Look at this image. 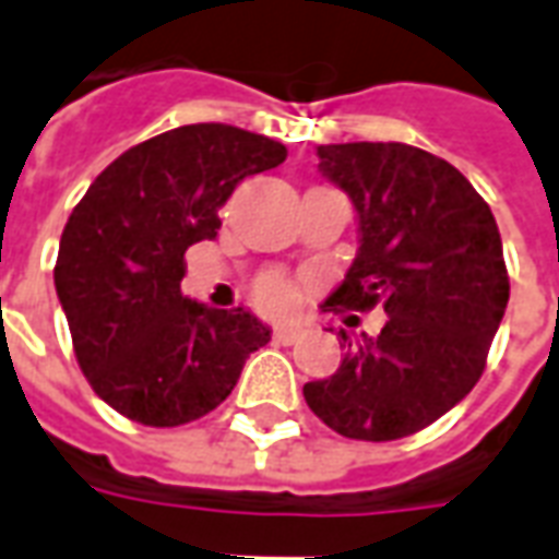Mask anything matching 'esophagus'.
<instances>
[{"mask_svg":"<svg viewBox=\"0 0 559 559\" xmlns=\"http://www.w3.org/2000/svg\"><path fill=\"white\" fill-rule=\"evenodd\" d=\"M302 335V329H299V323H278L275 326V332H272V338L278 341V344H293V341Z\"/></svg>","mask_w":559,"mask_h":559,"instance_id":"esophagus-1","label":"esophagus"}]
</instances>
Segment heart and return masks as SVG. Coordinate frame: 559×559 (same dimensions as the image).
I'll return each instance as SVG.
<instances>
[{
  "instance_id": "obj_1",
  "label": "heart",
  "mask_w": 559,
  "mask_h": 559,
  "mask_svg": "<svg viewBox=\"0 0 559 559\" xmlns=\"http://www.w3.org/2000/svg\"><path fill=\"white\" fill-rule=\"evenodd\" d=\"M257 299L266 305V308H275V311H284V308H293L296 299H299V290L296 284H290L281 275H269L260 287H257Z\"/></svg>"
}]
</instances>
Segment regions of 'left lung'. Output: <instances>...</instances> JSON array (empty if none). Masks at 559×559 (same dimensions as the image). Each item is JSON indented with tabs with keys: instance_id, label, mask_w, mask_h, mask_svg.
<instances>
[{
	"instance_id": "left-lung-1",
	"label": "left lung",
	"mask_w": 559,
	"mask_h": 559,
	"mask_svg": "<svg viewBox=\"0 0 559 559\" xmlns=\"http://www.w3.org/2000/svg\"><path fill=\"white\" fill-rule=\"evenodd\" d=\"M317 158L350 197L359 233L326 305H380L389 320L377 338L347 344L335 374L305 383V401L350 440L411 437L467 399L485 371L509 302L497 221L464 173L425 148L329 143Z\"/></svg>"
}]
</instances>
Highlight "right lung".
<instances>
[{"label":"right lung","instance_id":"add662e5","mask_svg":"<svg viewBox=\"0 0 559 559\" xmlns=\"http://www.w3.org/2000/svg\"><path fill=\"white\" fill-rule=\"evenodd\" d=\"M287 146L200 122L128 148L90 185L59 239L53 281L83 374L116 413L176 428L215 411L272 338L251 311L182 296L185 251L221 230L218 209Z\"/></svg>","mask_w":559,"mask_h":559}]
</instances>
